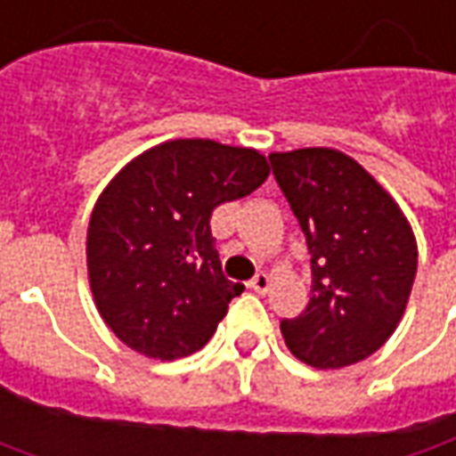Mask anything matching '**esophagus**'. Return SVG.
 <instances>
[{"label":"esophagus","instance_id":"1","mask_svg":"<svg viewBox=\"0 0 456 456\" xmlns=\"http://www.w3.org/2000/svg\"><path fill=\"white\" fill-rule=\"evenodd\" d=\"M249 288L259 295H265V292L270 290V275L267 273H257V275L249 280Z\"/></svg>","mask_w":456,"mask_h":456}]
</instances>
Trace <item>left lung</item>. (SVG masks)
I'll return each mask as SVG.
<instances>
[{
    "mask_svg": "<svg viewBox=\"0 0 456 456\" xmlns=\"http://www.w3.org/2000/svg\"><path fill=\"white\" fill-rule=\"evenodd\" d=\"M310 252V303L280 322L295 358L343 369L396 330L416 277L411 224L379 181L336 149L270 153Z\"/></svg>",
    "mask_w": 456,
    "mask_h": 456,
    "instance_id": "1",
    "label": "left lung"
}]
</instances>
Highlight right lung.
<instances>
[{
	"instance_id": "1",
	"label": "right lung",
	"mask_w": 456,
	"mask_h": 456,
	"mask_svg": "<svg viewBox=\"0 0 456 456\" xmlns=\"http://www.w3.org/2000/svg\"><path fill=\"white\" fill-rule=\"evenodd\" d=\"M267 176L259 151L176 138L135 156L102 189L87 224V280L128 348L174 361L207 346L244 290L222 273L209 219Z\"/></svg>"
}]
</instances>
